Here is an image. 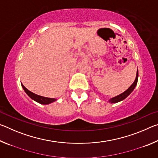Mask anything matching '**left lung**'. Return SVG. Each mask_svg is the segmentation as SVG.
<instances>
[{
    "mask_svg": "<svg viewBox=\"0 0 158 158\" xmlns=\"http://www.w3.org/2000/svg\"><path fill=\"white\" fill-rule=\"evenodd\" d=\"M138 76H139V74H138V69H137V76H136V79L135 80V81H134L133 84L130 85V86L128 88V89L125 90V92H123L121 94H120L116 96V97H114L113 98L110 99V100H109V102L111 103H116V102H118L120 101H122L124 99L126 98L128 95H129L133 91V90L135 89V88L136 86V85L137 84V81H138Z\"/></svg>",
    "mask_w": 158,
    "mask_h": 158,
    "instance_id": "obj_1",
    "label": "left lung"
}]
</instances>
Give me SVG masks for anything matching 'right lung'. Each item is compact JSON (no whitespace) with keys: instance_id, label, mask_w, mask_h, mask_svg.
Returning a JSON list of instances; mask_svg holds the SVG:
<instances>
[{"instance_id":"obj_1","label":"right lung","mask_w":158,"mask_h":158,"mask_svg":"<svg viewBox=\"0 0 158 158\" xmlns=\"http://www.w3.org/2000/svg\"><path fill=\"white\" fill-rule=\"evenodd\" d=\"M21 85H22L23 90H25L26 94H27L29 97H30L31 99H33V100L36 101L37 102L42 104V105H47V104H50L52 102H55L56 100V99H54V98H45V97H42V96H40V95L35 94V93H32L31 91H30V90H28L22 84H21Z\"/></svg>"}]
</instances>
